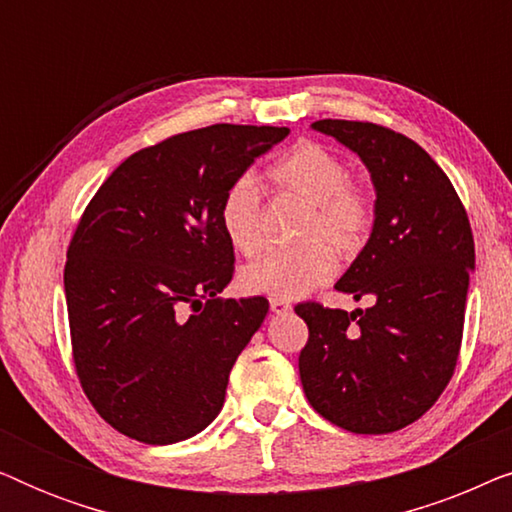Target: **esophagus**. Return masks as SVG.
Instances as JSON below:
<instances>
[{"instance_id": "esophagus-1", "label": "esophagus", "mask_w": 512, "mask_h": 512, "mask_svg": "<svg viewBox=\"0 0 512 512\" xmlns=\"http://www.w3.org/2000/svg\"><path fill=\"white\" fill-rule=\"evenodd\" d=\"M270 310L275 314H289L291 303H286V300H279V298H270Z\"/></svg>"}]
</instances>
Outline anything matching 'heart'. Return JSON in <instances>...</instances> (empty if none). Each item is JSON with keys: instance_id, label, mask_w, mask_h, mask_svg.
<instances>
[{"instance_id": "1", "label": "heart", "mask_w": 512, "mask_h": 512, "mask_svg": "<svg viewBox=\"0 0 512 512\" xmlns=\"http://www.w3.org/2000/svg\"><path fill=\"white\" fill-rule=\"evenodd\" d=\"M270 181L279 191L296 195L310 205L305 219V244L277 249L242 270L240 284L251 296L296 300L326 284L338 270L331 245L312 241L326 236L340 254H354L373 226V198L349 181V170L338 153L326 146L303 142L270 167ZM219 223L230 247L244 256L256 254L263 240L261 198L249 179L226 188L219 205Z\"/></svg>"}]
</instances>
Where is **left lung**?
Instances as JSON below:
<instances>
[{
	"mask_svg": "<svg viewBox=\"0 0 512 512\" xmlns=\"http://www.w3.org/2000/svg\"><path fill=\"white\" fill-rule=\"evenodd\" d=\"M361 158L375 188L366 247L335 289L373 305L300 303L310 328L298 368L307 401L352 433H391L424 415L450 382L464 335L475 244L457 191L422 146L361 121L312 123Z\"/></svg>",
	"mask_w": 512,
	"mask_h": 512,
	"instance_id": "8db88e82",
	"label": "left lung"
}]
</instances>
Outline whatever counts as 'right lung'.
Listing matches in <instances>:
<instances>
[{
	"instance_id": "1",
	"label": "right lung",
	"mask_w": 512,
	"mask_h": 512,
	"mask_svg": "<svg viewBox=\"0 0 512 512\" xmlns=\"http://www.w3.org/2000/svg\"><path fill=\"white\" fill-rule=\"evenodd\" d=\"M289 135L209 125L132 153L83 212L65 265L81 387L123 436L170 445L207 429L268 300L219 298L235 251L219 205Z\"/></svg>"
}]
</instances>
